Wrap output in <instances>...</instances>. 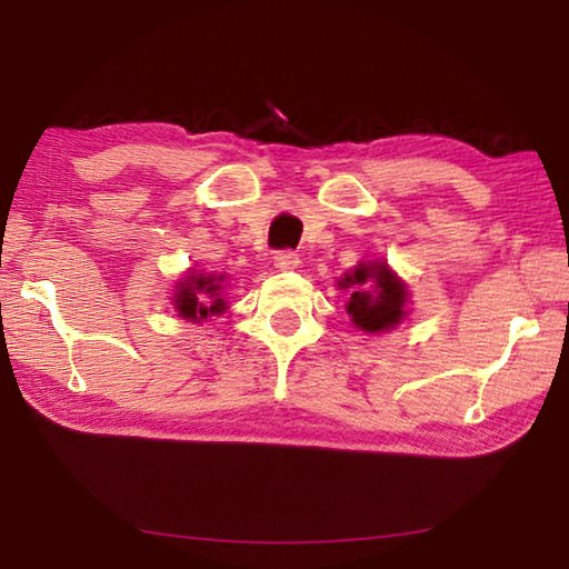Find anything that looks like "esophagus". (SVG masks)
Returning <instances> with one entry per match:
<instances>
[{
    "label": "esophagus",
    "instance_id": "obj_1",
    "mask_svg": "<svg viewBox=\"0 0 569 569\" xmlns=\"http://www.w3.org/2000/svg\"><path fill=\"white\" fill-rule=\"evenodd\" d=\"M298 253H293V250H278V253L273 256V266L278 268V271H293V268H298Z\"/></svg>",
    "mask_w": 569,
    "mask_h": 569
}]
</instances>
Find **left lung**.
<instances>
[{
  "mask_svg": "<svg viewBox=\"0 0 569 569\" xmlns=\"http://www.w3.org/2000/svg\"><path fill=\"white\" fill-rule=\"evenodd\" d=\"M339 286L351 288L346 311L363 333L389 331L407 316V286L383 261L359 263L341 278Z\"/></svg>",
  "mask_w": 569,
  "mask_h": 569,
  "instance_id": "1",
  "label": "left lung"
}]
</instances>
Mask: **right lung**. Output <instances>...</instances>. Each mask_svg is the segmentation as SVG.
<instances>
[{
	"label": "right lung",
	"mask_w": 569,
	"mask_h": 569,
	"mask_svg": "<svg viewBox=\"0 0 569 569\" xmlns=\"http://www.w3.org/2000/svg\"><path fill=\"white\" fill-rule=\"evenodd\" d=\"M223 281L226 276L220 273H196L190 271L182 281L176 286V296H172V306H176L178 316L188 321H203L208 316H218L226 311L223 298Z\"/></svg>",
	"instance_id": "obj_1"
}]
</instances>
